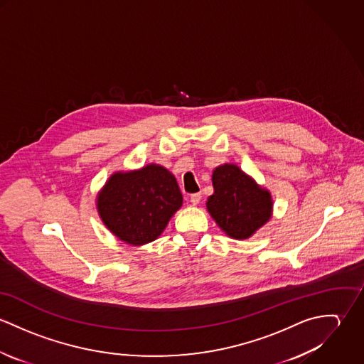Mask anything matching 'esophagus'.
<instances>
[{"instance_id":"1","label":"esophagus","mask_w":364,"mask_h":364,"mask_svg":"<svg viewBox=\"0 0 364 364\" xmlns=\"http://www.w3.org/2000/svg\"><path fill=\"white\" fill-rule=\"evenodd\" d=\"M200 200H202V195H200V193H193V195H191V203H192L193 206L199 205Z\"/></svg>"}]
</instances>
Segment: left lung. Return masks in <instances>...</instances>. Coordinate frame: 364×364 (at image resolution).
I'll return each instance as SVG.
<instances>
[{
	"mask_svg": "<svg viewBox=\"0 0 364 364\" xmlns=\"http://www.w3.org/2000/svg\"><path fill=\"white\" fill-rule=\"evenodd\" d=\"M214 193L208 196L210 215L234 240L252 237L272 217L270 192L234 164H224L213 171Z\"/></svg>",
	"mask_w": 364,
	"mask_h": 364,
	"instance_id": "8db88e82",
	"label": "left lung"
}]
</instances>
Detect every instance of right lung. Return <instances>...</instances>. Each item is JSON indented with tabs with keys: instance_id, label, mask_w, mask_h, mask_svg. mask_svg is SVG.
I'll list each match as a JSON object with an SVG mask.
<instances>
[{
	"instance_id": "1",
	"label": "right lung",
	"mask_w": 364,
	"mask_h": 364,
	"mask_svg": "<svg viewBox=\"0 0 364 364\" xmlns=\"http://www.w3.org/2000/svg\"><path fill=\"white\" fill-rule=\"evenodd\" d=\"M182 203L175 176L156 164L114 172L97 198V208L107 230L136 247L156 240Z\"/></svg>"
}]
</instances>
